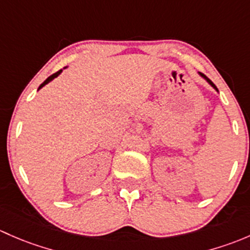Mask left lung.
<instances>
[{
	"label": "left lung",
	"instance_id": "left-lung-1",
	"mask_svg": "<svg viewBox=\"0 0 250 250\" xmlns=\"http://www.w3.org/2000/svg\"><path fill=\"white\" fill-rule=\"evenodd\" d=\"M197 73H199V76H200V77H201V78H203V79H205V81H206V82H207V83H208V84H209V85H210V86H212V87H213V89H214V90H215V91H217V92H219V90H218V87H217V86H215V85H214V84H213V82H212V81H210V79H209V78H207V77H206V76H205V74H202V73H201V72H197Z\"/></svg>",
	"mask_w": 250,
	"mask_h": 250
}]
</instances>
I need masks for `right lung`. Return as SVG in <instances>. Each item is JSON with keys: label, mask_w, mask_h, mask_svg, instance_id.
<instances>
[{"label": "right lung", "mask_w": 250, "mask_h": 250, "mask_svg": "<svg viewBox=\"0 0 250 250\" xmlns=\"http://www.w3.org/2000/svg\"><path fill=\"white\" fill-rule=\"evenodd\" d=\"M65 68H67V67H63V69H65ZM61 72H62V69H60V71H58V72H56V73L51 74V76H50V77H48V78H47V79H45V81H44V82H43V83H42V84H41V85H40V87H38V90H40V89H42V87H43V86H44V85H47V84H48V83H50V82H51V81H53V79H55V78H56V77H58V76H60V74H61Z\"/></svg>", "instance_id": "obj_1"}]
</instances>
